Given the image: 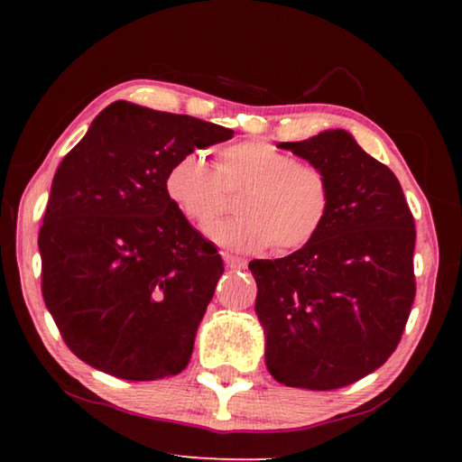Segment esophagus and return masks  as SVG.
I'll use <instances>...</instances> for the list:
<instances>
[{"instance_id":"obj_1","label":"esophagus","mask_w":462,"mask_h":462,"mask_svg":"<svg viewBox=\"0 0 462 462\" xmlns=\"http://www.w3.org/2000/svg\"><path fill=\"white\" fill-rule=\"evenodd\" d=\"M224 263H226V267H230L234 271H240L246 267V261L240 259V256H234V254H224Z\"/></svg>"}]
</instances>
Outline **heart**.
Wrapping results in <instances>:
<instances>
[{
	"label": "heart",
	"instance_id": "1",
	"mask_svg": "<svg viewBox=\"0 0 462 462\" xmlns=\"http://www.w3.org/2000/svg\"><path fill=\"white\" fill-rule=\"evenodd\" d=\"M162 185L177 212L201 232L227 208V193L242 190L241 216L209 231L216 245L232 250L273 245L281 254L295 253L322 234L332 212L326 171L261 140L222 148L216 171L199 152L181 154Z\"/></svg>",
	"mask_w": 462,
	"mask_h": 462
}]
</instances>
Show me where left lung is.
Here are the masks:
<instances>
[{
	"mask_svg": "<svg viewBox=\"0 0 462 462\" xmlns=\"http://www.w3.org/2000/svg\"><path fill=\"white\" fill-rule=\"evenodd\" d=\"M279 146L326 171L332 212L310 246L248 263L264 363L287 387H346L402 340L416 297L413 216L397 177L346 130Z\"/></svg>",
	"mask_w": 462,
	"mask_h": 462,
	"instance_id": "1",
	"label": "left lung"
}]
</instances>
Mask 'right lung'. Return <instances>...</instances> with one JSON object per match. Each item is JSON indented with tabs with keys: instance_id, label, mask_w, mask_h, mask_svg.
I'll list each match as a JSON object with an SVG mask.
<instances>
[{
	"instance_id": "right-lung-1",
	"label": "right lung",
	"mask_w": 462,
	"mask_h": 462,
	"mask_svg": "<svg viewBox=\"0 0 462 462\" xmlns=\"http://www.w3.org/2000/svg\"><path fill=\"white\" fill-rule=\"evenodd\" d=\"M232 136L120 99L62 159L38 236L42 297L62 340L93 369L156 381L189 363L224 263L162 183L179 156Z\"/></svg>"
}]
</instances>
